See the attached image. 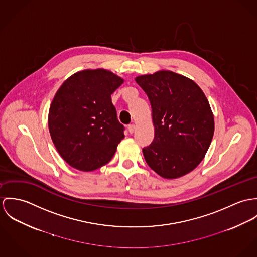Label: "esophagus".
Here are the masks:
<instances>
[{
  "label": "esophagus",
  "mask_w": 257,
  "mask_h": 257,
  "mask_svg": "<svg viewBox=\"0 0 257 257\" xmlns=\"http://www.w3.org/2000/svg\"><path fill=\"white\" fill-rule=\"evenodd\" d=\"M135 129H136V126H135L134 124H131V125H129V126H128V131H129V133H130V134L134 133Z\"/></svg>",
  "instance_id": "esophagus-1"
}]
</instances>
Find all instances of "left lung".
Here are the masks:
<instances>
[{
    "instance_id": "left-lung-1",
    "label": "left lung",
    "mask_w": 257,
    "mask_h": 257,
    "mask_svg": "<svg viewBox=\"0 0 257 257\" xmlns=\"http://www.w3.org/2000/svg\"><path fill=\"white\" fill-rule=\"evenodd\" d=\"M149 97L155 138L143 149L148 166L167 179L193 171L212 142L215 123L209 101L192 80L171 71L138 76Z\"/></svg>"
}]
</instances>
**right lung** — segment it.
<instances>
[{"label": "right lung", "instance_id": "1", "mask_svg": "<svg viewBox=\"0 0 257 257\" xmlns=\"http://www.w3.org/2000/svg\"><path fill=\"white\" fill-rule=\"evenodd\" d=\"M124 80L104 69L69 77L51 102L48 127L63 160L74 169L92 171L108 164L124 138L111 94Z\"/></svg>", "mask_w": 257, "mask_h": 257}]
</instances>
